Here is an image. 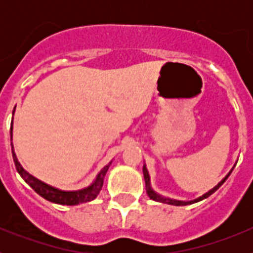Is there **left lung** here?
Instances as JSON below:
<instances>
[{"mask_svg": "<svg viewBox=\"0 0 253 253\" xmlns=\"http://www.w3.org/2000/svg\"><path fill=\"white\" fill-rule=\"evenodd\" d=\"M234 166H236V165H234ZM234 166H233V169H234ZM233 169H232L231 171L228 172L227 175H225V177L222 178V180L219 181L218 185H215V186H214L213 189H210L209 191H208V193L203 194L202 196H199V198L194 199V200H189V202H184V200H176V199L167 198V196L160 195V194H158V193H156V191H154V190L152 189V186H151V176H149V172H148V169H147L146 163L143 165V175H144V181H146L147 194H148V196L152 199V200H154V202H158V203H163V204L176 205V207H184V205H190V204H194V203L202 202V200H204V199L209 198V196L211 195V194H213V193H215L216 190H218L219 187H220L223 184H224V181L227 180L228 177H229V175H231V173H232Z\"/></svg>", "mask_w": 253, "mask_h": 253, "instance_id": "1", "label": "left lung"}]
</instances>
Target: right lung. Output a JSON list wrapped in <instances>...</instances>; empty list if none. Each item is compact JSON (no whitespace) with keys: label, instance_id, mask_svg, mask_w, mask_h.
<instances>
[{"label":"right lung","instance_id":"obj_1","mask_svg":"<svg viewBox=\"0 0 253 253\" xmlns=\"http://www.w3.org/2000/svg\"><path fill=\"white\" fill-rule=\"evenodd\" d=\"M13 114H15V110L12 111V115ZM10 134H11V140H12V126H11ZM11 151H12V158H13V162H15V166H16L17 172H19L20 176L24 178V181H25L26 184H28L31 189L34 190L35 193L39 194L42 198L45 199V200H48V202H51V203H55V204H60V205H78V204H82V203L91 202V200L97 198V195H99L100 191H101L102 189L105 175H106L107 169H109L111 162H113V161H110L109 165H106V166H105L104 169H102L97 175H96L95 180H93L88 186L80 190L66 191V190L57 189V187L51 186V185L45 184V182H43V181L39 180V178L30 175V173H29V172L21 166V163L19 162V160H17L16 153H15V151H13L12 142H11Z\"/></svg>","mask_w":253,"mask_h":253}]
</instances>
